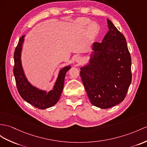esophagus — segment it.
Returning <instances> with one entry per match:
<instances>
[{"instance_id": "1", "label": "esophagus", "mask_w": 147, "mask_h": 147, "mask_svg": "<svg viewBox=\"0 0 147 147\" xmlns=\"http://www.w3.org/2000/svg\"><path fill=\"white\" fill-rule=\"evenodd\" d=\"M76 61L78 63H80L82 61V59L81 58V57H78L76 59Z\"/></svg>"}]
</instances>
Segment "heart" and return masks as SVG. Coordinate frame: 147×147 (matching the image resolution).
<instances>
[{
  "instance_id": "obj_1",
  "label": "heart",
  "mask_w": 147,
  "mask_h": 147,
  "mask_svg": "<svg viewBox=\"0 0 147 147\" xmlns=\"http://www.w3.org/2000/svg\"><path fill=\"white\" fill-rule=\"evenodd\" d=\"M90 23V20L88 18L82 17L78 19L77 21V24L78 26L81 27H87L88 25ZM98 26L95 22L91 23L88 26V32L91 35H95L98 32Z\"/></svg>"
}]
</instances>
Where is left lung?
I'll return each mask as SVG.
<instances>
[{
    "instance_id": "obj_1",
    "label": "left lung",
    "mask_w": 147,
    "mask_h": 147,
    "mask_svg": "<svg viewBox=\"0 0 147 147\" xmlns=\"http://www.w3.org/2000/svg\"><path fill=\"white\" fill-rule=\"evenodd\" d=\"M102 43L94 42L80 77L93 105L105 109L122 102L131 82V57L124 35L109 19Z\"/></svg>"
}]
</instances>
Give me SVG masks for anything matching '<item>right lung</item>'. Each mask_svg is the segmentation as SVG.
<instances>
[{
  "instance_id": "1",
  "label": "right lung",
  "mask_w": 147,
  "mask_h": 147,
  "mask_svg": "<svg viewBox=\"0 0 147 147\" xmlns=\"http://www.w3.org/2000/svg\"><path fill=\"white\" fill-rule=\"evenodd\" d=\"M25 35H22L14 52L13 75L18 92L25 101L39 109H46L55 105L59 101L63 90L64 80L67 71L70 66L63 68L59 71L58 78L52 90L47 92L34 87L28 81L25 76L21 62V52Z\"/></svg>"
}]
</instances>
